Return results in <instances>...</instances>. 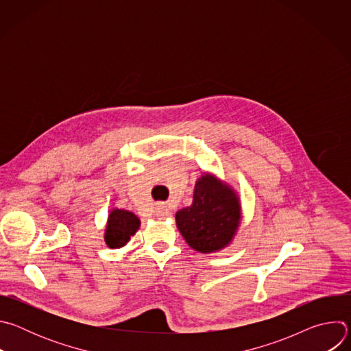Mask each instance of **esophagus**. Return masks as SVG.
Wrapping results in <instances>:
<instances>
[{"mask_svg": "<svg viewBox=\"0 0 351 351\" xmlns=\"http://www.w3.org/2000/svg\"><path fill=\"white\" fill-rule=\"evenodd\" d=\"M168 214H169V211H168V208H167L164 204H158V206H157V208H156V215H157L158 219H164L165 217H168Z\"/></svg>", "mask_w": 351, "mask_h": 351, "instance_id": "obj_1", "label": "esophagus"}]
</instances>
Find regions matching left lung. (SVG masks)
<instances>
[{
  "instance_id": "left-lung-1",
  "label": "left lung",
  "mask_w": 351,
  "mask_h": 351,
  "mask_svg": "<svg viewBox=\"0 0 351 351\" xmlns=\"http://www.w3.org/2000/svg\"><path fill=\"white\" fill-rule=\"evenodd\" d=\"M237 193L211 173H203L194 186L193 204L176 213V226L198 253H217L229 245L240 226Z\"/></svg>"
}]
</instances>
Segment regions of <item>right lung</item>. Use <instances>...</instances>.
<instances>
[{"label":"right lung","instance_id":"1","mask_svg":"<svg viewBox=\"0 0 351 351\" xmlns=\"http://www.w3.org/2000/svg\"><path fill=\"white\" fill-rule=\"evenodd\" d=\"M140 219L130 211L114 208L107 221L104 240L110 248L123 247L138 230Z\"/></svg>","mask_w":351,"mask_h":351}]
</instances>
